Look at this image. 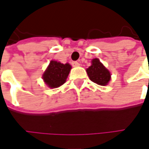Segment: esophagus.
Returning a JSON list of instances; mask_svg holds the SVG:
<instances>
[{
    "instance_id": "1",
    "label": "esophagus",
    "mask_w": 149,
    "mask_h": 149,
    "mask_svg": "<svg viewBox=\"0 0 149 149\" xmlns=\"http://www.w3.org/2000/svg\"><path fill=\"white\" fill-rule=\"evenodd\" d=\"M72 65L74 66V67H77V66H79V63L77 62V61H74V62H72Z\"/></svg>"
}]
</instances>
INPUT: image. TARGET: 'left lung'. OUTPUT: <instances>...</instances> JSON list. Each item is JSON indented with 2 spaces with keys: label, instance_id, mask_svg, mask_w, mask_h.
<instances>
[{
  "label": "left lung",
  "instance_id": "8db88e82",
  "mask_svg": "<svg viewBox=\"0 0 149 149\" xmlns=\"http://www.w3.org/2000/svg\"><path fill=\"white\" fill-rule=\"evenodd\" d=\"M86 71L90 80L100 85H107L111 79L110 72L97 58L92 60L91 65L86 70Z\"/></svg>",
  "mask_w": 149,
  "mask_h": 149
}]
</instances>
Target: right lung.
<instances>
[{
    "mask_svg": "<svg viewBox=\"0 0 149 149\" xmlns=\"http://www.w3.org/2000/svg\"><path fill=\"white\" fill-rule=\"evenodd\" d=\"M70 70L71 65L68 63L61 64L60 62L51 60L42 75L44 82L49 88H58L65 83Z\"/></svg>",
    "mask_w": 149,
    "mask_h": 149,
    "instance_id": "1",
    "label": "right lung"
}]
</instances>
